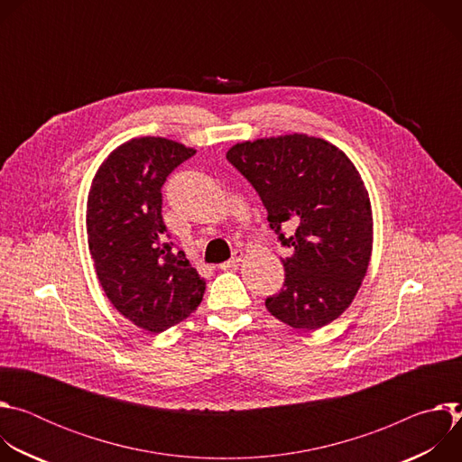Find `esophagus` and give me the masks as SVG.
<instances>
[{
	"label": "esophagus",
	"instance_id": "esophagus-1",
	"mask_svg": "<svg viewBox=\"0 0 462 462\" xmlns=\"http://www.w3.org/2000/svg\"><path fill=\"white\" fill-rule=\"evenodd\" d=\"M241 257H243V254L241 252H234V255L228 259V261H225V263H221L219 265V269L221 271H232V269H236L237 265H239V261H241Z\"/></svg>",
	"mask_w": 462,
	"mask_h": 462
}]
</instances>
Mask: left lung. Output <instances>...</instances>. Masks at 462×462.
Segmentation results:
<instances>
[{
  "mask_svg": "<svg viewBox=\"0 0 462 462\" xmlns=\"http://www.w3.org/2000/svg\"><path fill=\"white\" fill-rule=\"evenodd\" d=\"M226 159L291 250L282 259L283 289L265 300L269 312L300 331L331 323L355 300L373 248L371 203L356 168L337 146L298 134L236 144Z\"/></svg>",
  "mask_w": 462,
  "mask_h": 462,
  "instance_id": "8db88e82",
  "label": "left lung"
}]
</instances>
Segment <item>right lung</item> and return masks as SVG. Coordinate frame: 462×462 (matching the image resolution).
Wrapping results in <instances>:
<instances>
[{
    "label": "right lung",
    "instance_id": "1",
    "mask_svg": "<svg viewBox=\"0 0 462 462\" xmlns=\"http://www.w3.org/2000/svg\"><path fill=\"white\" fill-rule=\"evenodd\" d=\"M195 150L161 137L116 148L97 171L88 199V241L113 307L150 333L188 318L207 283L166 234L162 184Z\"/></svg>",
    "mask_w": 462,
    "mask_h": 462
}]
</instances>
